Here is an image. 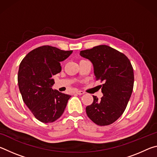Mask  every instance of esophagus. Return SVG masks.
<instances>
[{
  "label": "esophagus",
  "mask_w": 157,
  "mask_h": 157,
  "mask_svg": "<svg viewBox=\"0 0 157 157\" xmlns=\"http://www.w3.org/2000/svg\"><path fill=\"white\" fill-rule=\"evenodd\" d=\"M76 94L78 95H83L84 94V92L82 91H80V90H78V91H76Z\"/></svg>",
  "instance_id": "esophagus-1"
}]
</instances>
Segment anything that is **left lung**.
Masks as SVG:
<instances>
[{"label":"left lung","instance_id":"1","mask_svg":"<svg viewBox=\"0 0 157 157\" xmlns=\"http://www.w3.org/2000/svg\"><path fill=\"white\" fill-rule=\"evenodd\" d=\"M80 56L94 66L96 80L103 82L100 100L93 95L94 102L86 107V114L98 125H108L123 113L134 86V71L129 59L116 49L100 45L82 50Z\"/></svg>","mask_w":157,"mask_h":157}]
</instances>
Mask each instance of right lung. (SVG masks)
<instances>
[{
	"mask_svg": "<svg viewBox=\"0 0 157 157\" xmlns=\"http://www.w3.org/2000/svg\"><path fill=\"white\" fill-rule=\"evenodd\" d=\"M72 52L44 46L32 50L20 63L18 84L23 100L42 123H52L60 118L71 97L52 86L55 84L52 75L62 70L60 62Z\"/></svg>",
	"mask_w": 157,
	"mask_h": 157,
	"instance_id": "obj_1",
	"label": "right lung"
}]
</instances>
